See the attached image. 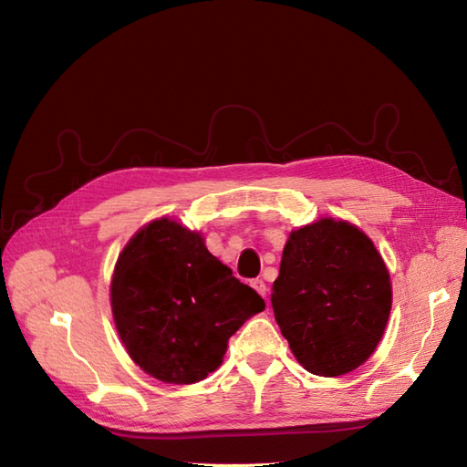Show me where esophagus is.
<instances>
[{
  "label": "esophagus",
  "instance_id": "obj_1",
  "mask_svg": "<svg viewBox=\"0 0 467 467\" xmlns=\"http://www.w3.org/2000/svg\"><path fill=\"white\" fill-rule=\"evenodd\" d=\"M251 286L253 288H255L261 296H263V298H266V285H265V282L261 280V278H255V280H251Z\"/></svg>",
  "mask_w": 467,
  "mask_h": 467
}]
</instances>
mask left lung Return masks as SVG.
I'll list each match as a JSON object with an SVG mask.
<instances>
[{
  "instance_id": "1",
  "label": "left lung",
  "mask_w": 467,
  "mask_h": 467,
  "mask_svg": "<svg viewBox=\"0 0 467 467\" xmlns=\"http://www.w3.org/2000/svg\"><path fill=\"white\" fill-rule=\"evenodd\" d=\"M271 302L304 368L343 376L368 360L384 335L389 273L358 228L325 218L290 234Z\"/></svg>"
}]
</instances>
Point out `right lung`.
I'll list each match as a JSON object with an SVG mask.
<instances>
[{
  "instance_id": "right-lung-1",
  "label": "right lung",
  "mask_w": 467,
  "mask_h": 467,
  "mask_svg": "<svg viewBox=\"0 0 467 467\" xmlns=\"http://www.w3.org/2000/svg\"><path fill=\"white\" fill-rule=\"evenodd\" d=\"M117 331L130 358L165 384L214 372L228 338L265 300L173 220H155L120 253L110 285Z\"/></svg>"
}]
</instances>
